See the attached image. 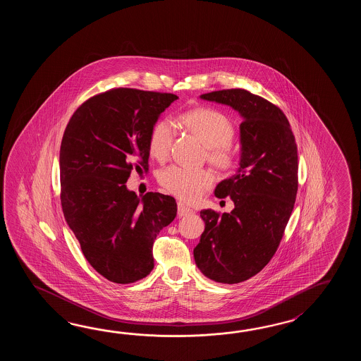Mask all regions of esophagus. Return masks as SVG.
I'll use <instances>...</instances> for the list:
<instances>
[{
	"label": "esophagus",
	"instance_id": "1",
	"mask_svg": "<svg viewBox=\"0 0 361 361\" xmlns=\"http://www.w3.org/2000/svg\"><path fill=\"white\" fill-rule=\"evenodd\" d=\"M192 209L184 205L183 202H178V215L179 216H187V215L192 214Z\"/></svg>",
	"mask_w": 361,
	"mask_h": 361
}]
</instances>
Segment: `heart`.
Wrapping results in <instances>:
<instances>
[{
    "label": "heart",
    "instance_id": "1",
    "mask_svg": "<svg viewBox=\"0 0 361 361\" xmlns=\"http://www.w3.org/2000/svg\"><path fill=\"white\" fill-rule=\"evenodd\" d=\"M180 123L197 135L207 146L209 161L221 170L235 168L238 148L232 142L235 126L221 111L210 107L190 109L180 115ZM176 137L174 125L170 120L154 123L148 139V151L156 160H165L169 154ZM214 173L210 169H188L171 165L162 170L159 182L171 195L185 202H195L213 185Z\"/></svg>",
    "mask_w": 361,
    "mask_h": 361
}]
</instances>
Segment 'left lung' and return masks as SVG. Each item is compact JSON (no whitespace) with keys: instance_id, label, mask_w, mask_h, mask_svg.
<instances>
[{"instance_id":"1","label":"left lung","mask_w":361,"mask_h":361,"mask_svg":"<svg viewBox=\"0 0 361 361\" xmlns=\"http://www.w3.org/2000/svg\"><path fill=\"white\" fill-rule=\"evenodd\" d=\"M201 98L235 108L244 120L240 168L215 188L235 209L200 212L205 231L193 257L205 276L238 284L264 269L284 236L298 191L297 143L284 112L259 95L227 89Z\"/></svg>"}]
</instances>
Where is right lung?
<instances>
[{"label":"right lung","mask_w":361,"mask_h":361,"mask_svg":"<svg viewBox=\"0 0 361 361\" xmlns=\"http://www.w3.org/2000/svg\"><path fill=\"white\" fill-rule=\"evenodd\" d=\"M171 92L114 87L85 100L71 117L61 145L64 218L85 258L102 276L129 284L154 269L152 246L174 221L176 199L128 191L131 170L148 171V139Z\"/></svg>","instance_id":"obj_1"}]
</instances>
